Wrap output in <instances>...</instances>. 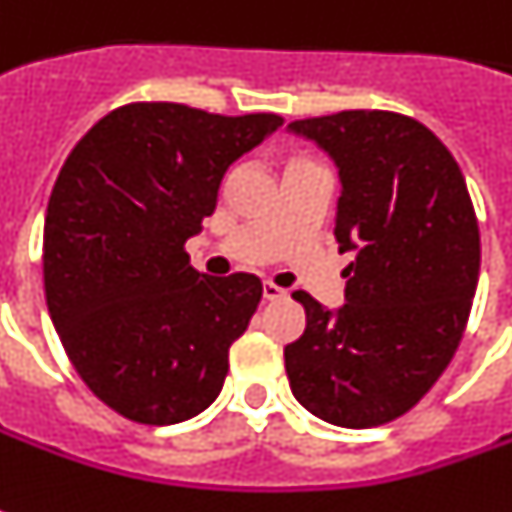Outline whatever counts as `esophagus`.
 <instances>
[{
  "instance_id": "1",
  "label": "esophagus",
  "mask_w": 512,
  "mask_h": 512,
  "mask_svg": "<svg viewBox=\"0 0 512 512\" xmlns=\"http://www.w3.org/2000/svg\"><path fill=\"white\" fill-rule=\"evenodd\" d=\"M262 293H264V298H267V301H279V298L287 296V290H281L279 284H273V281H264Z\"/></svg>"
}]
</instances>
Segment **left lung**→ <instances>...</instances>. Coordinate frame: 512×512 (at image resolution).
I'll return each mask as SVG.
<instances>
[{"instance_id":"1","label":"left lung","mask_w":512,"mask_h":512,"mask_svg":"<svg viewBox=\"0 0 512 512\" xmlns=\"http://www.w3.org/2000/svg\"><path fill=\"white\" fill-rule=\"evenodd\" d=\"M335 160V239L355 253L346 304L298 290L304 335L284 346L290 389L310 414L341 428L403 417L448 369L479 281V225L454 154L420 120L349 109L293 120Z\"/></svg>"}]
</instances>
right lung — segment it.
I'll use <instances>...</instances> for the list:
<instances>
[{"label": "right lung", "mask_w": 512, "mask_h": 512, "mask_svg": "<svg viewBox=\"0 0 512 512\" xmlns=\"http://www.w3.org/2000/svg\"><path fill=\"white\" fill-rule=\"evenodd\" d=\"M281 123L140 101L64 160L44 219V298L75 372L120 417L183 423L222 392L262 281L197 273L185 242L214 214L231 163Z\"/></svg>", "instance_id": "1"}]
</instances>
